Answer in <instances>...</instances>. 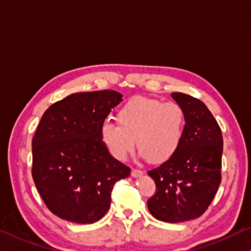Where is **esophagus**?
<instances>
[{
	"instance_id": "esophagus-1",
	"label": "esophagus",
	"mask_w": 251,
	"mask_h": 251,
	"mask_svg": "<svg viewBox=\"0 0 251 251\" xmlns=\"http://www.w3.org/2000/svg\"><path fill=\"white\" fill-rule=\"evenodd\" d=\"M144 174V172L140 171V169H137V168H132L131 169V176L132 177H139Z\"/></svg>"
}]
</instances>
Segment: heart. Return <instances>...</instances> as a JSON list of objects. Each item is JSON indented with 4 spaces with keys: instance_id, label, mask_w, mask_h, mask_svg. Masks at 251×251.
Instances as JSON below:
<instances>
[{
    "instance_id": "b5f03b06",
    "label": "heart",
    "mask_w": 251,
    "mask_h": 251,
    "mask_svg": "<svg viewBox=\"0 0 251 251\" xmlns=\"http://www.w3.org/2000/svg\"><path fill=\"white\" fill-rule=\"evenodd\" d=\"M118 124L105 121L101 126L104 146L115 159L123 160L134 148L151 164L175 155L182 145L186 114L175 102L133 98L119 109Z\"/></svg>"
}]
</instances>
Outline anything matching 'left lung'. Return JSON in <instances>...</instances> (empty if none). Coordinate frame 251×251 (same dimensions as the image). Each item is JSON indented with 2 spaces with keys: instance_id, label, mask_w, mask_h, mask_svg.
Listing matches in <instances>:
<instances>
[{
  "instance_id": "obj_1",
  "label": "left lung",
  "mask_w": 251,
  "mask_h": 251,
  "mask_svg": "<svg viewBox=\"0 0 251 251\" xmlns=\"http://www.w3.org/2000/svg\"><path fill=\"white\" fill-rule=\"evenodd\" d=\"M186 114L179 149L148 172L156 192L147 204L153 218L177 223L196 219L207 210L221 183L223 139L205 104L184 93H172Z\"/></svg>"
}]
</instances>
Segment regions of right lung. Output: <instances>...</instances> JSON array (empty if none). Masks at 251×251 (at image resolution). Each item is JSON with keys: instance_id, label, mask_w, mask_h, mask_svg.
<instances>
[{"instance_id": "obj_1", "label": "right lung", "mask_w": 251, "mask_h": 251, "mask_svg": "<svg viewBox=\"0 0 251 251\" xmlns=\"http://www.w3.org/2000/svg\"><path fill=\"white\" fill-rule=\"evenodd\" d=\"M122 94L75 93L50 105L32 138V178L48 209L60 219L90 225L111 204L113 185L131 169L111 156L101 126Z\"/></svg>"}]
</instances>
